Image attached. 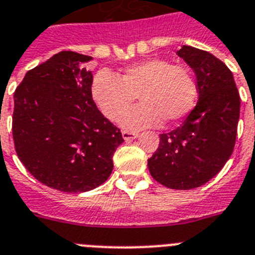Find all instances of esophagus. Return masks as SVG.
<instances>
[{
    "label": "esophagus",
    "mask_w": 255,
    "mask_h": 255,
    "mask_svg": "<svg viewBox=\"0 0 255 255\" xmlns=\"http://www.w3.org/2000/svg\"><path fill=\"white\" fill-rule=\"evenodd\" d=\"M122 136H123V138L126 139V141H129V139L137 138V137H138V133L129 132V130H123Z\"/></svg>",
    "instance_id": "1"
}]
</instances>
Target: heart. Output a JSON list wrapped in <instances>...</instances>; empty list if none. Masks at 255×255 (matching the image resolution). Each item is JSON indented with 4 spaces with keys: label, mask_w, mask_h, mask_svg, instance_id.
I'll return each instance as SVG.
<instances>
[{
    "label": "heart",
    "mask_w": 255,
    "mask_h": 255,
    "mask_svg": "<svg viewBox=\"0 0 255 255\" xmlns=\"http://www.w3.org/2000/svg\"><path fill=\"white\" fill-rule=\"evenodd\" d=\"M136 96L142 104L126 111ZM91 96L108 119L116 121L121 115V127L138 130L157 127L164 121L167 125L182 121L196 105L198 88L188 67L151 58L128 66L119 77L108 71L98 72L91 84Z\"/></svg>",
    "instance_id": "obj_1"
}]
</instances>
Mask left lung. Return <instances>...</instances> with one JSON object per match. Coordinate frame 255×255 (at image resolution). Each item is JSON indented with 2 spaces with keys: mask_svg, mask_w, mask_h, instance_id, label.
<instances>
[{
  "mask_svg": "<svg viewBox=\"0 0 255 255\" xmlns=\"http://www.w3.org/2000/svg\"><path fill=\"white\" fill-rule=\"evenodd\" d=\"M176 54L196 73L198 102L180 127L160 134L159 147L147 164L160 184L188 190L206 184L230 159L240 96L233 72L213 54L189 45Z\"/></svg>",
  "mask_w": 255,
  "mask_h": 255,
  "instance_id": "1",
  "label": "left lung"
}]
</instances>
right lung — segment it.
<instances>
[{
  "label": "right lung",
  "instance_id": "right-lung-1",
  "mask_svg": "<svg viewBox=\"0 0 255 255\" xmlns=\"http://www.w3.org/2000/svg\"><path fill=\"white\" fill-rule=\"evenodd\" d=\"M93 57L62 50L27 71L13 94L12 136L27 171L49 188L81 193L107 182L122 133L96 108Z\"/></svg>",
  "mask_w": 255,
  "mask_h": 255
}]
</instances>
